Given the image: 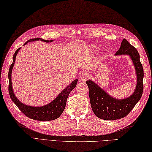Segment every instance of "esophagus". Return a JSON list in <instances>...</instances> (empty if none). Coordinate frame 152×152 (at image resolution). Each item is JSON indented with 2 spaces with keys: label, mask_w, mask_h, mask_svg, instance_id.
<instances>
[{
  "label": "esophagus",
  "mask_w": 152,
  "mask_h": 152,
  "mask_svg": "<svg viewBox=\"0 0 152 152\" xmlns=\"http://www.w3.org/2000/svg\"><path fill=\"white\" fill-rule=\"evenodd\" d=\"M89 77H90V75H89L88 73H84L82 75H81L80 80L83 82H85Z\"/></svg>",
  "instance_id": "34e87169"
}]
</instances>
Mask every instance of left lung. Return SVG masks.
Returning <instances> with one entry per match:
<instances>
[{
  "label": "left lung",
  "instance_id": "8db88e82",
  "mask_svg": "<svg viewBox=\"0 0 152 152\" xmlns=\"http://www.w3.org/2000/svg\"><path fill=\"white\" fill-rule=\"evenodd\" d=\"M128 55L134 63L137 74V85L132 95L123 99L110 96L91 80L86 81L91 106L94 113L101 119L113 121L126 117L141 98L143 91L144 71L140 56L135 47L124 39L115 55Z\"/></svg>",
  "mask_w": 152,
  "mask_h": 152
}]
</instances>
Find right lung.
<instances>
[{
	"label": "right lung",
	"mask_w": 152,
	"mask_h": 152,
	"mask_svg": "<svg viewBox=\"0 0 152 152\" xmlns=\"http://www.w3.org/2000/svg\"><path fill=\"white\" fill-rule=\"evenodd\" d=\"M42 40L43 42H51L53 40H47L40 38H35L29 40L28 41L26 42L24 45H26L28 42L35 41V40ZM20 48H18L15 52L13 57V62L11 64L10 68L9 69L8 73V79H9V94L12 101L16 104L22 112L28 117L30 118L31 119L40 121H52L57 119L61 115L65 108L66 101L70 92H71L74 88H75L77 84L78 80L75 79L73 80L72 83H70L69 86H68L65 89L62 90L57 97L55 98L53 101H51L49 104L45 106H40V107H34L29 106L25 104H23L18 100L16 96L13 93L12 83V73L13 66L15 62V58L17 55L20 50Z\"/></svg>",
	"instance_id": "1"
}]
</instances>
